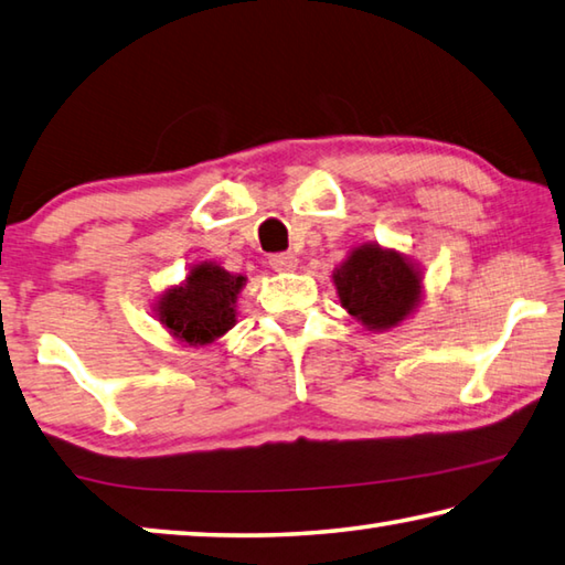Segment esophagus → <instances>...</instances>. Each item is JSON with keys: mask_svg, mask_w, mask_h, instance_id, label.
Wrapping results in <instances>:
<instances>
[{"mask_svg": "<svg viewBox=\"0 0 565 565\" xmlns=\"http://www.w3.org/2000/svg\"><path fill=\"white\" fill-rule=\"evenodd\" d=\"M267 263H270V267L277 273H290L298 267V257H295L292 253H273L270 257H267Z\"/></svg>", "mask_w": 565, "mask_h": 565, "instance_id": "esophagus-1", "label": "esophagus"}]
</instances>
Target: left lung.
<instances>
[{
  "instance_id": "obj_1",
  "label": "left lung",
  "mask_w": 565,
  "mask_h": 565,
  "mask_svg": "<svg viewBox=\"0 0 565 565\" xmlns=\"http://www.w3.org/2000/svg\"><path fill=\"white\" fill-rule=\"evenodd\" d=\"M342 308L370 330L399 324L419 302L422 277L394 250L362 245L334 270Z\"/></svg>"
}]
</instances>
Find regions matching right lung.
<instances>
[{"mask_svg": "<svg viewBox=\"0 0 565 565\" xmlns=\"http://www.w3.org/2000/svg\"><path fill=\"white\" fill-rule=\"evenodd\" d=\"M243 285V275L201 263L185 277V285L163 295L158 318L181 342L207 344L235 324V298Z\"/></svg>", "mask_w": 565, "mask_h": 565, "instance_id": "obj_1", "label": "right lung"}]
</instances>
